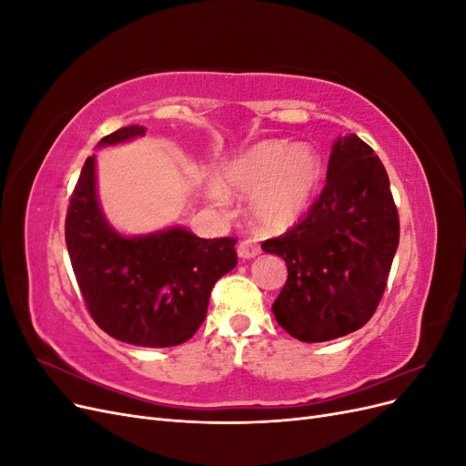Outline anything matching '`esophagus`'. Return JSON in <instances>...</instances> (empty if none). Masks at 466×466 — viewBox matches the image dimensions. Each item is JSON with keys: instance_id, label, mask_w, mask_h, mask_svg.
Segmentation results:
<instances>
[{"instance_id": "esophagus-1", "label": "esophagus", "mask_w": 466, "mask_h": 466, "mask_svg": "<svg viewBox=\"0 0 466 466\" xmlns=\"http://www.w3.org/2000/svg\"><path fill=\"white\" fill-rule=\"evenodd\" d=\"M237 255L238 258L248 260V258H255L260 255V247L257 245V241H252V238H247V241H241L237 247Z\"/></svg>"}]
</instances>
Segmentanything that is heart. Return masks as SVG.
<instances>
[{
	"label": "heart",
	"mask_w": 466,
	"mask_h": 466,
	"mask_svg": "<svg viewBox=\"0 0 466 466\" xmlns=\"http://www.w3.org/2000/svg\"><path fill=\"white\" fill-rule=\"evenodd\" d=\"M322 182L320 155L305 144L262 139L221 167L209 200L225 206L228 196L252 194L248 214L268 233H281L299 223L313 206Z\"/></svg>",
	"instance_id": "obj_1"
}]
</instances>
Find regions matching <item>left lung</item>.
Here are the masks:
<instances>
[{
  "label": "left lung",
  "instance_id": "obj_1",
  "mask_svg": "<svg viewBox=\"0 0 466 466\" xmlns=\"http://www.w3.org/2000/svg\"><path fill=\"white\" fill-rule=\"evenodd\" d=\"M389 177L356 134L332 144L327 187L303 221L262 250L286 260L288 281L272 305L301 342H329L361 329L383 298L399 247Z\"/></svg>",
  "mask_w": 466,
  "mask_h": 466
}]
</instances>
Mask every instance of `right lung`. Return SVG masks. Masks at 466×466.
Segmentation results:
<instances>
[{
    "label": "right lung",
    "mask_w": 466,
    "mask_h": 466,
    "mask_svg": "<svg viewBox=\"0 0 466 466\" xmlns=\"http://www.w3.org/2000/svg\"><path fill=\"white\" fill-rule=\"evenodd\" d=\"M146 136L128 126L105 136L110 147ZM66 245L93 320L120 342L168 348L187 342L206 319L216 281L237 266L233 237L200 238L180 225L124 235L103 214L96 157L81 168L66 218Z\"/></svg>",
    "instance_id": "1"
}]
</instances>
